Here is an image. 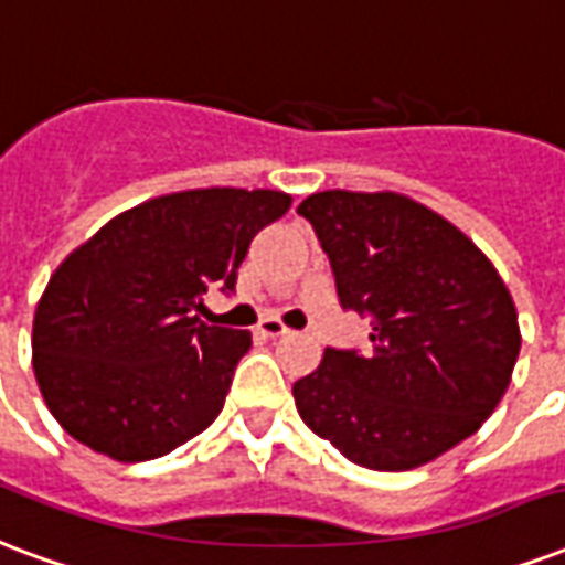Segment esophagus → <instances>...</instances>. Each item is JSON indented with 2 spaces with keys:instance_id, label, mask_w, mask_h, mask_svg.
Here are the masks:
<instances>
[{
  "instance_id": "34e87169",
  "label": "esophagus",
  "mask_w": 565,
  "mask_h": 565,
  "mask_svg": "<svg viewBox=\"0 0 565 565\" xmlns=\"http://www.w3.org/2000/svg\"><path fill=\"white\" fill-rule=\"evenodd\" d=\"M256 330H258V337H265V339H279V337H286V333H291L279 318H262Z\"/></svg>"
}]
</instances>
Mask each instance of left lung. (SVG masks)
<instances>
[{
  "instance_id": "left-lung-1",
  "label": "left lung",
  "mask_w": 565,
  "mask_h": 565,
  "mask_svg": "<svg viewBox=\"0 0 565 565\" xmlns=\"http://www.w3.org/2000/svg\"><path fill=\"white\" fill-rule=\"evenodd\" d=\"M369 351L324 348L295 381L300 419L360 468L411 470L470 438L519 360V312L482 249L398 193L324 190L298 205Z\"/></svg>"
}]
</instances>
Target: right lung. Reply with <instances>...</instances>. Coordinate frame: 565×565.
<instances>
[{
	"label": "right lung",
	"instance_id": "add662e5",
	"mask_svg": "<svg viewBox=\"0 0 565 565\" xmlns=\"http://www.w3.org/2000/svg\"><path fill=\"white\" fill-rule=\"evenodd\" d=\"M291 207L279 190H184L130 207L56 267L38 300L32 366L71 438L148 461L223 411L249 330L199 321L232 291L253 237Z\"/></svg>",
	"mask_w": 565,
	"mask_h": 565
}]
</instances>
